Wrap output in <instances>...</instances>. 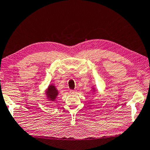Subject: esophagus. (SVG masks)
<instances>
[{
	"label": "esophagus",
	"mask_w": 150,
	"mask_h": 150,
	"mask_svg": "<svg viewBox=\"0 0 150 150\" xmlns=\"http://www.w3.org/2000/svg\"><path fill=\"white\" fill-rule=\"evenodd\" d=\"M70 92L72 93V94H76V91H75V90H70Z\"/></svg>",
	"instance_id": "1"
}]
</instances>
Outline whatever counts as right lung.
Masks as SVG:
<instances>
[{
	"label": "right lung",
	"mask_w": 150,
	"mask_h": 150,
	"mask_svg": "<svg viewBox=\"0 0 150 150\" xmlns=\"http://www.w3.org/2000/svg\"><path fill=\"white\" fill-rule=\"evenodd\" d=\"M46 94L49 100L53 101L57 98V96L59 94V91H58L56 88H55V86H54L53 85H51L49 86L48 89L47 90Z\"/></svg>",
	"instance_id": "add662e5"
}]
</instances>
